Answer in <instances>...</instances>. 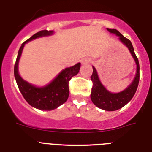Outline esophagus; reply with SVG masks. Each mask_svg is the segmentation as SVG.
<instances>
[{"label":"esophagus","mask_w":152,"mask_h":152,"mask_svg":"<svg viewBox=\"0 0 152 152\" xmlns=\"http://www.w3.org/2000/svg\"><path fill=\"white\" fill-rule=\"evenodd\" d=\"M81 63H82V64H87L90 63V60L88 58H83Z\"/></svg>","instance_id":"34e87169"}]
</instances>
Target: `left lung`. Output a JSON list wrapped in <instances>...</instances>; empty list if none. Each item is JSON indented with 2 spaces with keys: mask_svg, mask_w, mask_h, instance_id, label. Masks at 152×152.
<instances>
[{
  "mask_svg": "<svg viewBox=\"0 0 152 152\" xmlns=\"http://www.w3.org/2000/svg\"><path fill=\"white\" fill-rule=\"evenodd\" d=\"M107 30L110 33L115 34L117 36H118L119 39L128 48L132 56L134 57L137 66V74H136L135 79L132 84L123 91L116 94H113L108 91L103 87V85L99 80L98 75H97L95 68L93 66V73H92L91 77L92 83H93L91 94V99L94 104L100 109L106 110V111H115V110H119V109L122 108L124 106H125L135 94L137 87H138L139 82H140V64H139L138 58L134 52V47H133V45L130 39L124 37L116 29L107 28Z\"/></svg>",
  "mask_w": 152,
  "mask_h": 152,
  "instance_id": "1",
  "label": "left lung"
}]
</instances>
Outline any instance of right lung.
Here are the masks:
<instances>
[{
    "label": "right lung",
    "instance_id": "add662e5",
    "mask_svg": "<svg viewBox=\"0 0 152 152\" xmlns=\"http://www.w3.org/2000/svg\"><path fill=\"white\" fill-rule=\"evenodd\" d=\"M52 31L42 30L23 42L18 50V56L14 66V76L19 91L31 106L41 110H52L66 101L69 97V82L79 71L81 64L78 63L70 67L63 69L50 84L42 88H37L24 81L18 73V64L24 46L28 41L40 37L48 36Z\"/></svg>",
    "mask_w": 152,
    "mask_h": 152
}]
</instances>
